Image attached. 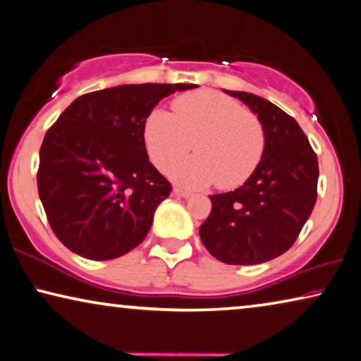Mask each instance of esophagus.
<instances>
[{
    "label": "esophagus",
    "instance_id": "esophagus-1",
    "mask_svg": "<svg viewBox=\"0 0 361 361\" xmlns=\"http://www.w3.org/2000/svg\"><path fill=\"white\" fill-rule=\"evenodd\" d=\"M173 195L178 196V197H190L191 192L190 191H183V190H180V188H175Z\"/></svg>",
    "mask_w": 361,
    "mask_h": 361
}]
</instances>
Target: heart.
I'll use <instances>...</instances> for the list:
<instances>
[{"mask_svg": "<svg viewBox=\"0 0 361 361\" xmlns=\"http://www.w3.org/2000/svg\"><path fill=\"white\" fill-rule=\"evenodd\" d=\"M144 144L160 170L170 169L195 144L197 154L176 164L171 178L186 188L217 181L222 190H232L259 166L266 131L259 118L236 100L215 90H196L176 97L173 115L162 109L150 111L144 123Z\"/></svg>", "mask_w": 361, "mask_h": 361, "instance_id": "b5f03b06", "label": "heart"}]
</instances>
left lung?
<instances>
[{
  "instance_id": "8db88e82",
  "label": "left lung",
  "mask_w": 361,
  "mask_h": 361,
  "mask_svg": "<svg viewBox=\"0 0 361 361\" xmlns=\"http://www.w3.org/2000/svg\"><path fill=\"white\" fill-rule=\"evenodd\" d=\"M224 92L240 99L259 118L266 150L243 186L209 196L212 211L199 236L225 264H261L292 248L313 212L318 157L298 123L277 105L255 94Z\"/></svg>"
}]
</instances>
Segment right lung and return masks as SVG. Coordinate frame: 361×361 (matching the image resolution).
<instances>
[{
    "mask_svg": "<svg viewBox=\"0 0 361 361\" xmlns=\"http://www.w3.org/2000/svg\"><path fill=\"white\" fill-rule=\"evenodd\" d=\"M195 84H125L78 97L40 147L39 196L56 238L92 261L141 243L171 185L149 162L144 123L164 97Z\"/></svg>",
    "mask_w": 361,
    "mask_h": 361,
    "instance_id": "obj_1",
    "label": "right lung"
}]
</instances>
